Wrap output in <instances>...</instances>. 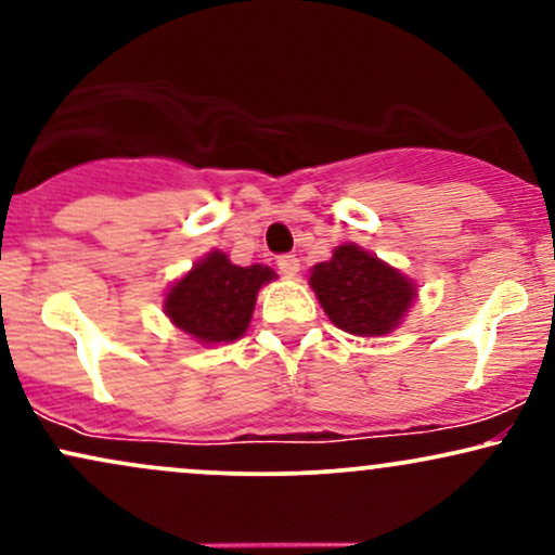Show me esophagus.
I'll return each instance as SVG.
<instances>
[{"mask_svg": "<svg viewBox=\"0 0 555 555\" xmlns=\"http://www.w3.org/2000/svg\"><path fill=\"white\" fill-rule=\"evenodd\" d=\"M276 266H279V271H282L286 279L297 276V271H299V260L295 256H279Z\"/></svg>", "mask_w": 555, "mask_h": 555, "instance_id": "esophagus-1", "label": "esophagus"}]
</instances>
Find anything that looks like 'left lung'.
Instances as JSON below:
<instances>
[{"mask_svg": "<svg viewBox=\"0 0 555 555\" xmlns=\"http://www.w3.org/2000/svg\"><path fill=\"white\" fill-rule=\"evenodd\" d=\"M308 284L336 328L373 339L397 331L417 299L415 279L354 242H344L328 260L315 263Z\"/></svg>", "mask_w": 555, "mask_h": 555, "instance_id": "1", "label": "left lung"}]
</instances>
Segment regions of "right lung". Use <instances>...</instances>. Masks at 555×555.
Segmentation results:
<instances>
[{
	"label": "right lung",
	"instance_id": "right-lung-1",
	"mask_svg": "<svg viewBox=\"0 0 555 555\" xmlns=\"http://www.w3.org/2000/svg\"><path fill=\"white\" fill-rule=\"evenodd\" d=\"M273 279L269 266H237L227 253L211 250L169 286L164 313L203 347L237 341L250 326L258 292Z\"/></svg>",
	"mask_w": 555,
	"mask_h": 555
}]
</instances>
